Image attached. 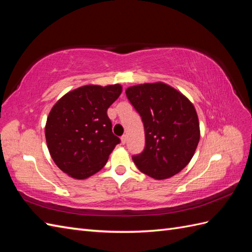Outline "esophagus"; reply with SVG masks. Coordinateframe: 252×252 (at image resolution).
I'll use <instances>...</instances> for the list:
<instances>
[{
    "instance_id": "1",
    "label": "esophagus",
    "mask_w": 252,
    "mask_h": 252,
    "mask_svg": "<svg viewBox=\"0 0 252 252\" xmlns=\"http://www.w3.org/2000/svg\"><path fill=\"white\" fill-rule=\"evenodd\" d=\"M126 141H127V136L126 135H122L121 136V143L123 144V145H125V144L126 143Z\"/></svg>"
}]
</instances>
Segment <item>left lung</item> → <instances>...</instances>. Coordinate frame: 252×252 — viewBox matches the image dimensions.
<instances>
[{
  "instance_id": "1",
  "label": "left lung",
  "mask_w": 252,
  "mask_h": 252,
  "mask_svg": "<svg viewBox=\"0 0 252 252\" xmlns=\"http://www.w3.org/2000/svg\"><path fill=\"white\" fill-rule=\"evenodd\" d=\"M126 97L141 115L145 149L133 161L141 172L165 180L189 163L200 138L194 105L180 91L163 82L133 85Z\"/></svg>"
}]
</instances>
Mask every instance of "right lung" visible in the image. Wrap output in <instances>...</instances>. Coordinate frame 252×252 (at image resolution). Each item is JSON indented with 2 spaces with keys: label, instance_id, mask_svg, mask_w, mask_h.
I'll return each mask as SVG.
<instances>
[{
  "label": "right lung",
  "instance_id": "obj_1",
  "mask_svg": "<svg viewBox=\"0 0 252 252\" xmlns=\"http://www.w3.org/2000/svg\"><path fill=\"white\" fill-rule=\"evenodd\" d=\"M121 92V84H88L66 93L52 107L45 125L47 148L70 178L85 180L97 173L120 143L107 109Z\"/></svg>",
  "mask_w": 252,
  "mask_h": 252
}]
</instances>
